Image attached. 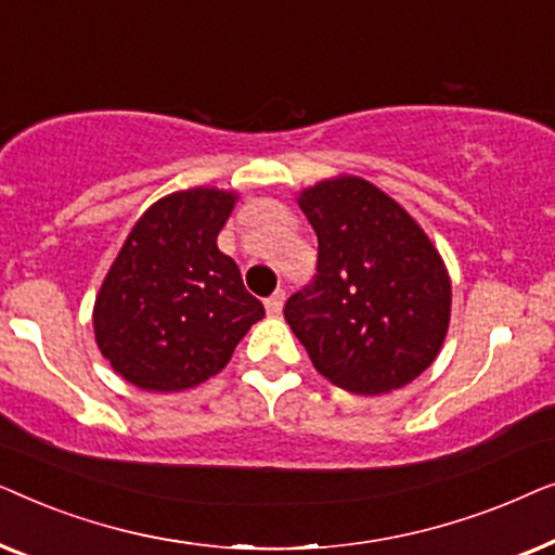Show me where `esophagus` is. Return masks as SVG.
I'll use <instances>...</instances> for the list:
<instances>
[{"mask_svg":"<svg viewBox=\"0 0 555 555\" xmlns=\"http://www.w3.org/2000/svg\"><path fill=\"white\" fill-rule=\"evenodd\" d=\"M283 306H285V291H275L268 300H264V310H268V315L272 318L283 313Z\"/></svg>","mask_w":555,"mask_h":555,"instance_id":"34e87169","label":"esophagus"}]
</instances>
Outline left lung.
Instances as JSON below:
<instances>
[{
	"label": "left lung",
	"instance_id": "8db88e82",
	"mask_svg": "<svg viewBox=\"0 0 555 555\" xmlns=\"http://www.w3.org/2000/svg\"><path fill=\"white\" fill-rule=\"evenodd\" d=\"M298 204L318 234V275L285 302V321L318 374L366 397L412 384L450 328L452 280L435 242L351 173L302 189Z\"/></svg>",
	"mask_w": 555,
	"mask_h": 555
}]
</instances>
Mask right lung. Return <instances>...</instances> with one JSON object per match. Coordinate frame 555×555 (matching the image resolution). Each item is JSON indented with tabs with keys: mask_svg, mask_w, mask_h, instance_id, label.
Returning <instances> with one entry per match:
<instances>
[{
	"mask_svg": "<svg viewBox=\"0 0 555 555\" xmlns=\"http://www.w3.org/2000/svg\"><path fill=\"white\" fill-rule=\"evenodd\" d=\"M240 194L194 186L139 217L93 306L103 359L143 391H184L217 376L257 321L262 302L237 262L217 247Z\"/></svg>",
	"mask_w": 555,
	"mask_h": 555,
	"instance_id": "1",
	"label": "right lung"
}]
</instances>
